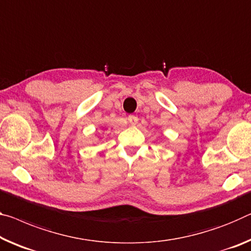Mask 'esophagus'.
Returning a JSON list of instances; mask_svg holds the SVG:
<instances>
[{"instance_id":"obj_1","label":"esophagus","mask_w":251,"mask_h":251,"mask_svg":"<svg viewBox=\"0 0 251 251\" xmlns=\"http://www.w3.org/2000/svg\"><path fill=\"white\" fill-rule=\"evenodd\" d=\"M127 121H128V123L129 124H132V125H135L137 123V121H138V118L135 116V115H129L128 117H127Z\"/></svg>"}]
</instances>
